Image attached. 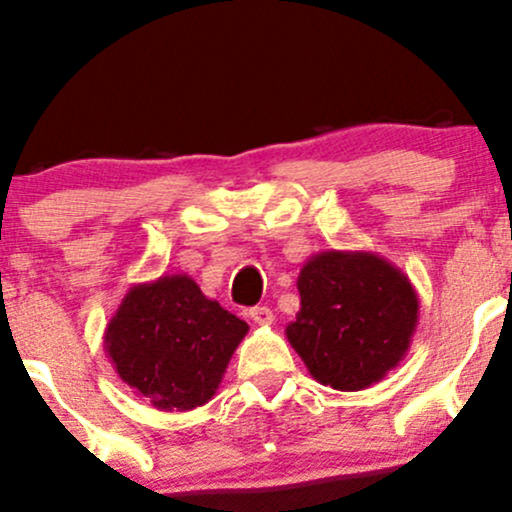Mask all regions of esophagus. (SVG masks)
Wrapping results in <instances>:
<instances>
[{"label":"esophagus","mask_w":512,"mask_h":512,"mask_svg":"<svg viewBox=\"0 0 512 512\" xmlns=\"http://www.w3.org/2000/svg\"><path fill=\"white\" fill-rule=\"evenodd\" d=\"M250 320L255 322V325L267 327V325H272V322H274V313L267 308V305H257V308L250 310Z\"/></svg>","instance_id":"obj_1"}]
</instances>
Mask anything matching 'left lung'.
<instances>
[{
  "mask_svg": "<svg viewBox=\"0 0 512 512\" xmlns=\"http://www.w3.org/2000/svg\"><path fill=\"white\" fill-rule=\"evenodd\" d=\"M301 310L286 339L317 383L356 392L407 356L419 322L409 276L375 252L325 250L298 274Z\"/></svg>",
  "mask_w": 512,
  "mask_h": 512,
  "instance_id": "8db88e82",
  "label": "left lung"
}]
</instances>
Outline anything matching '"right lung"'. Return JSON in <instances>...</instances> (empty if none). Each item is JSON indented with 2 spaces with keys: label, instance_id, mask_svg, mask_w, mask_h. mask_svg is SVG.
Here are the masks:
<instances>
[{
  "label": "right lung",
  "instance_id": "add662e5",
  "mask_svg": "<svg viewBox=\"0 0 512 512\" xmlns=\"http://www.w3.org/2000/svg\"><path fill=\"white\" fill-rule=\"evenodd\" d=\"M243 322L187 274H163L127 291L103 334L120 380L161 411H190L219 390Z\"/></svg>",
  "mask_w": 512,
  "mask_h": 512
}]
</instances>
